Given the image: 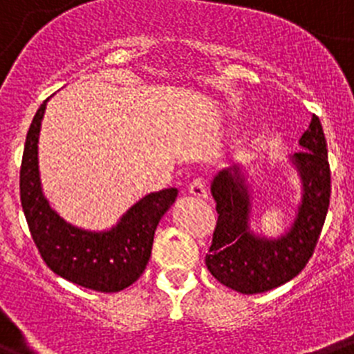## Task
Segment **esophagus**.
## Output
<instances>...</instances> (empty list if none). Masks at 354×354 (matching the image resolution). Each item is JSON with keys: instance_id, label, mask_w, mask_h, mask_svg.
Listing matches in <instances>:
<instances>
[{"instance_id": "esophagus-1", "label": "esophagus", "mask_w": 354, "mask_h": 354, "mask_svg": "<svg viewBox=\"0 0 354 354\" xmlns=\"http://www.w3.org/2000/svg\"><path fill=\"white\" fill-rule=\"evenodd\" d=\"M189 194H192L194 197H201V199H205V197H208V192H206L205 180H203V178H196V180H194V181H190Z\"/></svg>"}]
</instances>
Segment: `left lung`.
I'll return each instance as SVG.
<instances>
[{"label":"left lung","instance_id":"8db88e82","mask_svg":"<svg viewBox=\"0 0 354 354\" xmlns=\"http://www.w3.org/2000/svg\"><path fill=\"white\" fill-rule=\"evenodd\" d=\"M292 162L304 180V199L292 227L277 240L248 231L250 196L238 167L224 169L212 183L216 201V225L206 266L221 284L243 295L270 291L295 279L314 254L324 225L332 173L319 118L312 116Z\"/></svg>","mask_w":354,"mask_h":354}]
</instances>
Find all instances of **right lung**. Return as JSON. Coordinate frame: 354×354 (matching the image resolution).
<instances>
[{
    "label": "right lung",
    "instance_id": "1",
    "mask_svg": "<svg viewBox=\"0 0 354 354\" xmlns=\"http://www.w3.org/2000/svg\"><path fill=\"white\" fill-rule=\"evenodd\" d=\"M46 104L47 100L38 107L28 130L21 164V205L31 236L44 263L56 275L93 291H122L145 272L155 229L176 201L178 190L165 189L142 197L107 232L66 224L44 197L38 176V133Z\"/></svg>",
    "mask_w": 354,
    "mask_h": 354
}]
</instances>
